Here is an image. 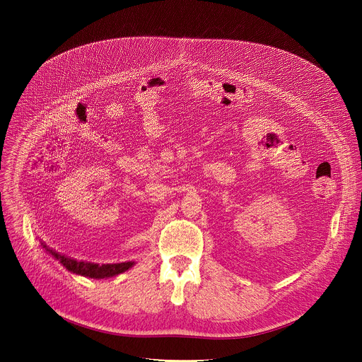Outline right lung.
Returning a JSON list of instances; mask_svg holds the SVG:
<instances>
[{"label":"right lung","mask_w":362,"mask_h":362,"mask_svg":"<svg viewBox=\"0 0 362 362\" xmlns=\"http://www.w3.org/2000/svg\"><path fill=\"white\" fill-rule=\"evenodd\" d=\"M42 247L46 250V252L49 255H52V258L58 260L68 272H71L74 274H78V276L89 277V279L114 277V276H118V274L127 272L128 269H131L135 264L134 262L99 264V263H92V262H85V260H76V259L68 258L65 255H61V254L52 251L45 244H42Z\"/></svg>","instance_id":"add662e5"}]
</instances>
